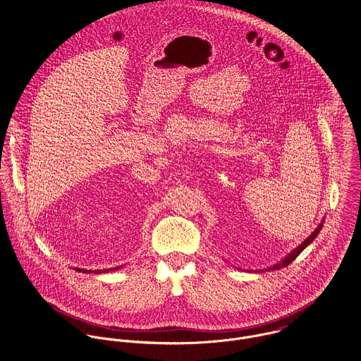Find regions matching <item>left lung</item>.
<instances>
[{
    "label": "left lung",
    "instance_id": "8db88e82",
    "mask_svg": "<svg viewBox=\"0 0 361 361\" xmlns=\"http://www.w3.org/2000/svg\"><path fill=\"white\" fill-rule=\"evenodd\" d=\"M321 228H322V224H319V225H318V228H317V229L310 235L309 238H307V239H306V240H305V242H303L298 249H295V250H293L288 257L283 258L279 264H275L274 267H271V268H268V269H281V268H283V267H288V265H289L292 261H295L296 257H298V256H299V255H300V253H302V252L309 246L310 243L317 238V235H318V232L321 231ZM265 271H267V269H265Z\"/></svg>",
    "mask_w": 361,
    "mask_h": 361
}]
</instances>
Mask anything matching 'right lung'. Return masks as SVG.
<instances>
[{"label":"right lung","instance_id":"right-lung-1","mask_svg":"<svg viewBox=\"0 0 361 361\" xmlns=\"http://www.w3.org/2000/svg\"><path fill=\"white\" fill-rule=\"evenodd\" d=\"M115 269H116V268H115ZM76 271H79V272H80V271H82V272H92V269H90V271H87V269H80V268H79V269H76ZM96 272H103V271H100V269H97V271H96ZM104 272H108V269H105V271H104Z\"/></svg>","mask_w":361,"mask_h":361}]
</instances>
